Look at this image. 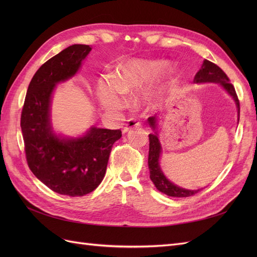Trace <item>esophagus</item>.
Masks as SVG:
<instances>
[{
    "instance_id": "1",
    "label": "esophagus",
    "mask_w": 257,
    "mask_h": 257,
    "mask_svg": "<svg viewBox=\"0 0 257 257\" xmlns=\"http://www.w3.org/2000/svg\"><path fill=\"white\" fill-rule=\"evenodd\" d=\"M141 126H142V122H139L136 119H130L127 121V123L125 124V126H124V128H123V133L125 134V133H127V132H130L131 130L138 128V127H141Z\"/></svg>"
}]
</instances>
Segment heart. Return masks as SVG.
Here are the masks:
<instances>
[{
    "mask_svg": "<svg viewBox=\"0 0 257 257\" xmlns=\"http://www.w3.org/2000/svg\"><path fill=\"white\" fill-rule=\"evenodd\" d=\"M167 62L162 60L133 59L123 61L116 66L113 77L100 78L97 84V96L100 105L106 110L115 111L123 105V95H135L147 88L164 71ZM164 85H158L141 97V105L150 109L157 104L164 92Z\"/></svg>",
    "mask_w": 257,
    "mask_h": 257,
    "instance_id": "heart-1",
    "label": "heart"
}]
</instances>
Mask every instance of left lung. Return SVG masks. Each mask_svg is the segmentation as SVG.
Returning a JSON list of instances; mask_svg holds the SVG:
<instances>
[{"label": "left lung", "instance_id": "left-lung-1", "mask_svg": "<svg viewBox=\"0 0 257 257\" xmlns=\"http://www.w3.org/2000/svg\"><path fill=\"white\" fill-rule=\"evenodd\" d=\"M194 82L196 83H206V82H212V83H219L221 87L226 91L228 94L235 100V104L237 107V113H238V122H239V113H240V106H239V99L236 94V91L234 85L229 82L228 77L226 76L222 69L215 65L212 62L205 60L201 68L197 72V74L194 77ZM158 122L159 119L157 114L148 118V123H149L150 127L154 131L153 134H149V158H148V166L150 170V179L160 192L166 194L168 196L172 197H189L194 195V194L198 193L203 189L198 190H188L183 189L181 186H178L172 181H169L162 172L160 166V159L162 155V145L159 139V132H158Z\"/></svg>", "mask_w": 257, "mask_h": 257}]
</instances>
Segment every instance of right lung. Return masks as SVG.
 I'll return each instance as SVG.
<instances>
[{
	"mask_svg": "<svg viewBox=\"0 0 257 257\" xmlns=\"http://www.w3.org/2000/svg\"><path fill=\"white\" fill-rule=\"evenodd\" d=\"M91 49L89 45H72L44 63L29 84L21 112L30 169L50 190L72 197L97 188L105 177L112 145L122 136L120 130L96 126L78 137L53 131L50 107L56 85L77 74Z\"/></svg>",
	"mask_w": 257,
	"mask_h": 257,
	"instance_id": "1",
	"label": "right lung"
}]
</instances>
